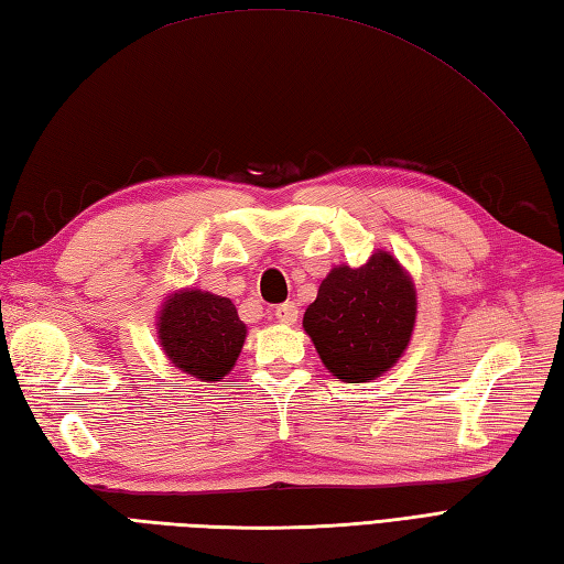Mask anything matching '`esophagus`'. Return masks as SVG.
<instances>
[{
  "instance_id": "esophagus-1",
  "label": "esophagus",
  "mask_w": 564,
  "mask_h": 564,
  "mask_svg": "<svg viewBox=\"0 0 564 564\" xmlns=\"http://www.w3.org/2000/svg\"><path fill=\"white\" fill-rule=\"evenodd\" d=\"M275 319L281 322V325H295L297 322V305L295 303H281L275 307Z\"/></svg>"
}]
</instances>
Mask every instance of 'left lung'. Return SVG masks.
<instances>
[{"label":"left lung","instance_id":"8db88e82","mask_svg":"<svg viewBox=\"0 0 564 564\" xmlns=\"http://www.w3.org/2000/svg\"><path fill=\"white\" fill-rule=\"evenodd\" d=\"M416 291L390 251H376L364 267H334L319 283L303 327L329 373L368 382L400 361L412 339Z\"/></svg>","mask_w":564,"mask_h":564}]
</instances>
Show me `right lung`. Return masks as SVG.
<instances>
[{"instance_id": "add662e5", "label": "right lung", "mask_w": 564, "mask_h": 564, "mask_svg": "<svg viewBox=\"0 0 564 564\" xmlns=\"http://www.w3.org/2000/svg\"><path fill=\"white\" fill-rule=\"evenodd\" d=\"M166 358L200 380H223L245 346L247 327L230 297L208 291H178L166 297L158 319Z\"/></svg>"}]
</instances>
